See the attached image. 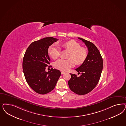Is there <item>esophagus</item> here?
Listing matches in <instances>:
<instances>
[{
	"mask_svg": "<svg viewBox=\"0 0 126 126\" xmlns=\"http://www.w3.org/2000/svg\"><path fill=\"white\" fill-rule=\"evenodd\" d=\"M61 74H62V75H63V74H64V73H65V72H64V71H61Z\"/></svg>",
	"mask_w": 126,
	"mask_h": 126,
	"instance_id": "1",
	"label": "esophagus"
}]
</instances>
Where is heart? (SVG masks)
Returning <instances> with one entry per match:
<instances>
[{"instance_id":"heart-1","label":"heart","mask_w":126,"mask_h":126,"mask_svg":"<svg viewBox=\"0 0 126 126\" xmlns=\"http://www.w3.org/2000/svg\"><path fill=\"white\" fill-rule=\"evenodd\" d=\"M63 47L70 51L68 60L60 59L57 60L54 64L57 69L66 71L75 65V62L77 64H82L87 57V51L84 48L75 40H70L63 45ZM48 52L54 59H57L60 55V49L57 45H51L49 47Z\"/></svg>"}]
</instances>
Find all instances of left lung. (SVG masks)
<instances>
[{"mask_svg":"<svg viewBox=\"0 0 126 126\" xmlns=\"http://www.w3.org/2000/svg\"><path fill=\"white\" fill-rule=\"evenodd\" d=\"M78 38L84 43L89 52L85 61L76 69L78 74L81 73V76L77 77L76 75L70 74L71 78L68 84L73 92L83 95L91 91L97 84L103 68V60L95 45L83 38Z\"/></svg>","mask_w":126,"mask_h":126,"instance_id":"1","label":"left lung"}]
</instances>
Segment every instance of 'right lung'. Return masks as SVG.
Wrapping results in <instances>:
<instances>
[{"mask_svg": "<svg viewBox=\"0 0 126 126\" xmlns=\"http://www.w3.org/2000/svg\"><path fill=\"white\" fill-rule=\"evenodd\" d=\"M57 40L53 37H45L32 42L25 51L23 61L24 77L29 85L37 93L45 94L51 91L61 76L60 71L57 69L52 68L48 72L45 71L50 61L49 46Z\"/></svg>", "mask_w": 126, "mask_h": 126, "instance_id": "1", "label": "right lung"}]
</instances>
